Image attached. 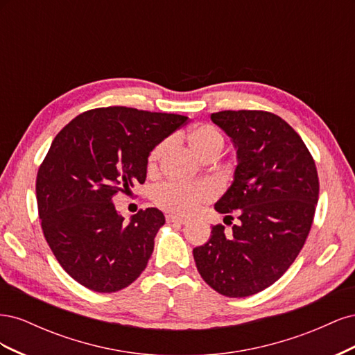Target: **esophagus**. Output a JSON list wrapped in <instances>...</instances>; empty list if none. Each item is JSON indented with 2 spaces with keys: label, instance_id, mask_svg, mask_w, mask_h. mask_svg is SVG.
I'll use <instances>...</instances> for the list:
<instances>
[{
  "label": "esophagus",
  "instance_id": "obj_1",
  "mask_svg": "<svg viewBox=\"0 0 355 355\" xmlns=\"http://www.w3.org/2000/svg\"><path fill=\"white\" fill-rule=\"evenodd\" d=\"M166 219H167V222H168V223H178V225H185V223H188V220H187V219L173 216V214H168V216H167Z\"/></svg>",
  "mask_w": 355,
  "mask_h": 355
}]
</instances>
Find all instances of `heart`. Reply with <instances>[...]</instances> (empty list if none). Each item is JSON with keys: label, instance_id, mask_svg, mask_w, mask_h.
<instances>
[{"label": "heart", "instance_id": "b5f03b06", "mask_svg": "<svg viewBox=\"0 0 355 355\" xmlns=\"http://www.w3.org/2000/svg\"><path fill=\"white\" fill-rule=\"evenodd\" d=\"M188 141L194 153L201 158L207 153H219L223 148V136L218 128L213 125L202 124L191 130ZM168 146V142L159 144L149 157V168H154L161 155ZM213 191L207 185H184L179 182H167L157 187L154 192V200L157 206L170 213L176 214H191L196 211L202 202L211 198Z\"/></svg>", "mask_w": 355, "mask_h": 355}]
</instances>
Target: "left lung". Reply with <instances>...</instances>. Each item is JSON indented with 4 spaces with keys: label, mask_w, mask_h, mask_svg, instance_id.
<instances>
[{
    "label": "left lung",
    "mask_w": 355,
    "mask_h": 355,
    "mask_svg": "<svg viewBox=\"0 0 355 355\" xmlns=\"http://www.w3.org/2000/svg\"><path fill=\"white\" fill-rule=\"evenodd\" d=\"M211 121L235 149L232 184L214 204L239 223L232 234L216 225L192 250L202 280L218 293L245 297L274 284L295 262L313 225L318 176L300 136L265 111H222Z\"/></svg>",
    "instance_id": "1"
}]
</instances>
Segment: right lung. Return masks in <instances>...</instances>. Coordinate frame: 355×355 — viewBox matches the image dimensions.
Instances as JSON below:
<instances>
[{
  "label": "right lung",
  "mask_w": 355,
  "mask_h": 355,
  "mask_svg": "<svg viewBox=\"0 0 355 355\" xmlns=\"http://www.w3.org/2000/svg\"><path fill=\"white\" fill-rule=\"evenodd\" d=\"M187 121L108 106L80 114L58 133L35 191L44 237L75 282L112 293L142 274L166 218L151 207L124 222L112 197L144 184L149 154Z\"/></svg>",
  "instance_id": "add662e5"
}]
</instances>
